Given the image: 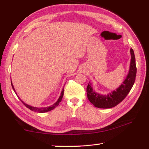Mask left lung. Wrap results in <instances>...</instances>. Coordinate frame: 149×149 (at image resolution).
<instances>
[{
  "label": "left lung",
  "instance_id": "obj_1",
  "mask_svg": "<svg viewBox=\"0 0 149 149\" xmlns=\"http://www.w3.org/2000/svg\"><path fill=\"white\" fill-rule=\"evenodd\" d=\"M131 61L128 74L123 83L116 89L108 93L107 95H101L93 89V85L89 82L87 87V95L89 101L94 107L100 108H110L114 107L125 99L132 89L134 84L137 73L135 57L132 49H130Z\"/></svg>",
  "mask_w": 149,
  "mask_h": 149
}]
</instances>
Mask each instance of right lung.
<instances>
[{
    "mask_svg": "<svg viewBox=\"0 0 149 149\" xmlns=\"http://www.w3.org/2000/svg\"><path fill=\"white\" fill-rule=\"evenodd\" d=\"M11 85H12V89H13L14 91L15 92V93H16V95H17V97H18V99L21 100V101L22 102V103L26 106V107L29 108V110H31L32 111H33V112H38V113H45V112H49V111H50L54 109L55 108H56L58 105L59 104V103L61 102V100L62 99V97H63V95H64V89H62V92H61V94H60V97L58 98V99L57 100V101L56 102H54L53 104L51 105V106H49V107H32V106H30L29 104H26L23 100H22L21 99H20V97H19L18 95H17V93L16 92V90H15L14 87V85L13 84H12V82L11 81Z\"/></svg>",
    "mask_w": 149,
    "mask_h": 149,
    "instance_id": "obj_1",
    "label": "right lung"
}]
</instances>
